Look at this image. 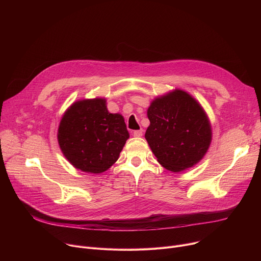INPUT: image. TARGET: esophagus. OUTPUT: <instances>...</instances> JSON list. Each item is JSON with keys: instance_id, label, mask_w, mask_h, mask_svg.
I'll use <instances>...</instances> for the list:
<instances>
[{"instance_id": "34e87169", "label": "esophagus", "mask_w": 261, "mask_h": 261, "mask_svg": "<svg viewBox=\"0 0 261 261\" xmlns=\"http://www.w3.org/2000/svg\"><path fill=\"white\" fill-rule=\"evenodd\" d=\"M142 134H143V130H142V129L135 130V131L133 132V135H134L135 137H141V136H142Z\"/></svg>"}]
</instances>
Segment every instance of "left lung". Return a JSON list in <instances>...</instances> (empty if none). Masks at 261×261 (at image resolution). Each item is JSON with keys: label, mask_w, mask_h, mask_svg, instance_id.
<instances>
[{"label": "left lung", "mask_w": 261, "mask_h": 261, "mask_svg": "<svg viewBox=\"0 0 261 261\" xmlns=\"http://www.w3.org/2000/svg\"><path fill=\"white\" fill-rule=\"evenodd\" d=\"M147 118L151 124L145 139L163 167L178 172L202 159L212 139L211 125L189 94L176 90L157 98L147 109Z\"/></svg>", "instance_id": "obj_1"}]
</instances>
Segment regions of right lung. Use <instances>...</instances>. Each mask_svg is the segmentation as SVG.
Segmentation results:
<instances>
[{"mask_svg":"<svg viewBox=\"0 0 261 261\" xmlns=\"http://www.w3.org/2000/svg\"><path fill=\"white\" fill-rule=\"evenodd\" d=\"M129 133L124 118L109 114L104 99L75 102L63 116L58 140L68 161L83 171L101 173L120 156Z\"/></svg>","mask_w":261,"mask_h":261,"instance_id":"1","label":"right lung"}]
</instances>
